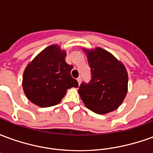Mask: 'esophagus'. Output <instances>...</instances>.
Segmentation results:
<instances>
[{
	"label": "esophagus",
	"instance_id": "1",
	"mask_svg": "<svg viewBox=\"0 0 153 153\" xmlns=\"http://www.w3.org/2000/svg\"><path fill=\"white\" fill-rule=\"evenodd\" d=\"M77 81H78V83H79V84H80V83H81V81H82V79H81V77H79V78L77 79Z\"/></svg>",
	"mask_w": 153,
	"mask_h": 153
}]
</instances>
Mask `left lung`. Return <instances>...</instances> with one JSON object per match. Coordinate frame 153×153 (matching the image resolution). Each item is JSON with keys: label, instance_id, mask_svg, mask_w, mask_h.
<instances>
[{"label": "left lung", "instance_id": "obj_1", "mask_svg": "<svg viewBox=\"0 0 153 153\" xmlns=\"http://www.w3.org/2000/svg\"><path fill=\"white\" fill-rule=\"evenodd\" d=\"M91 80L79 88L80 97L93 112L106 114L117 109L125 99L128 74L125 66L102 48L87 51Z\"/></svg>", "mask_w": 153, "mask_h": 153}]
</instances>
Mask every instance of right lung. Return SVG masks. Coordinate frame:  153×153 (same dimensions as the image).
<instances>
[{
  "instance_id": "add662e5",
  "label": "right lung",
  "mask_w": 153,
  "mask_h": 153,
  "mask_svg": "<svg viewBox=\"0 0 153 153\" xmlns=\"http://www.w3.org/2000/svg\"><path fill=\"white\" fill-rule=\"evenodd\" d=\"M66 53L58 46L45 48L25 69L23 88L29 101L41 107L57 105L67 89L79 87L71 76L72 65L65 62Z\"/></svg>"
}]
</instances>
